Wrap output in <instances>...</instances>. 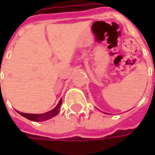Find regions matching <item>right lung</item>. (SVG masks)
<instances>
[{
	"instance_id": "right-lung-1",
	"label": "right lung",
	"mask_w": 155,
	"mask_h": 155,
	"mask_svg": "<svg viewBox=\"0 0 155 155\" xmlns=\"http://www.w3.org/2000/svg\"><path fill=\"white\" fill-rule=\"evenodd\" d=\"M61 103H62V99L60 100L59 104L56 105V107L54 108V109H53L52 110L48 111V112L45 113V114H25V113H22V112H19V111H17V112L23 117H25V118H26V119H28V120H32V121H35V122H38V121H45V120H50L51 118H53V117L55 116V115L59 113Z\"/></svg>"
}]
</instances>
